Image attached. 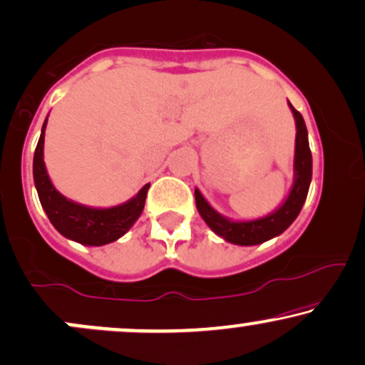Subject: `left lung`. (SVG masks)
<instances>
[{
	"label": "left lung",
	"instance_id": "8db88e82",
	"mask_svg": "<svg viewBox=\"0 0 365 365\" xmlns=\"http://www.w3.org/2000/svg\"><path fill=\"white\" fill-rule=\"evenodd\" d=\"M289 107L294 114L295 130H297L294 152V181L289 195L272 213L259 218H251V220H232V218L218 213L201 195L198 187H195L196 208H198L201 218L218 237H222L227 242L237 244V246H256V244L267 242L269 239L285 232L306 203L312 179V155L304 118L301 113L294 109L290 102Z\"/></svg>",
	"mask_w": 365,
	"mask_h": 365
}]
</instances>
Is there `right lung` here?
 Segmentation results:
<instances>
[{
	"label": "right lung",
	"mask_w": 365,
	"mask_h": 365,
	"mask_svg": "<svg viewBox=\"0 0 365 365\" xmlns=\"http://www.w3.org/2000/svg\"><path fill=\"white\" fill-rule=\"evenodd\" d=\"M47 118L41 130L36 153H34V182L47 218L54 229L66 239L83 246H104L123 237L138 220L145 208V198L150 182L145 184L133 198L109 208L88 207L76 203L54 187L44 164V135Z\"/></svg>",
	"instance_id": "add662e5"
}]
</instances>
